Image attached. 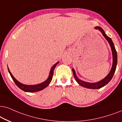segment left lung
<instances>
[{
	"label": "left lung",
	"instance_id": "8db88e82",
	"mask_svg": "<svg viewBox=\"0 0 122 122\" xmlns=\"http://www.w3.org/2000/svg\"><path fill=\"white\" fill-rule=\"evenodd\" d=\"M95 30H99L100 32H102V33L103 34V36L105 37V38L108 41V43H109V45L111 47L112 52V55H113V65H112V69L110 70V72L108 74L106 77L104 78L103 80H102L100 81H98L97 82H94V83H91V82H87L84 81L80 79H79V78L76 76L75 71L74 69H72V71L73 72V74H74V77L75 79V80L78 84L79 85L82 86L84 87L87 89H100L101 87L104 86L105 85H106L110 80H112V77H113L114 74L116 71V67H117V51L116 48H115L114 43H113V41H112V39L109 37L106 34H105L104 30H103V28H102L100 27L99 26H97L95 27Z\"/></svg>",
	"mask_w": 122,
	"mask_h": 122
}]
</instances>
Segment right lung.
<instances>
[{
  "label": "right lung",
  "instance_id": "add662e5",
  "mask_svg": "<svg viewBox=\"0 0 122 122\" xmlns=\"http://www.w3.org/2000/svg\"><path fill=\"white\" fill-rule=\"evenodd\" d=\"M58 61L57 62H56L54 65H53L52 67H51V70H50L49 76L47 78V79L46 81H45L44 82H42V83H40L39 84H37V85H24V84H23L20 83V82H19L17 79H15V77L13 76L12 73L10 72V70H9V68L8 67V71H9V74L10 75V76L12 77V79L15 82L16 85L19 88H20L21 90H23L24 92H39V91H41L43 89H44L45 87H46L47 86L49 85L50 82H51L52 79V76L53 75V70H54L55 68L56 67L57 65L58 64Z\"/></svg>",
  "mask_w": 122,
  "mask_h": 122
}]
</instances>
